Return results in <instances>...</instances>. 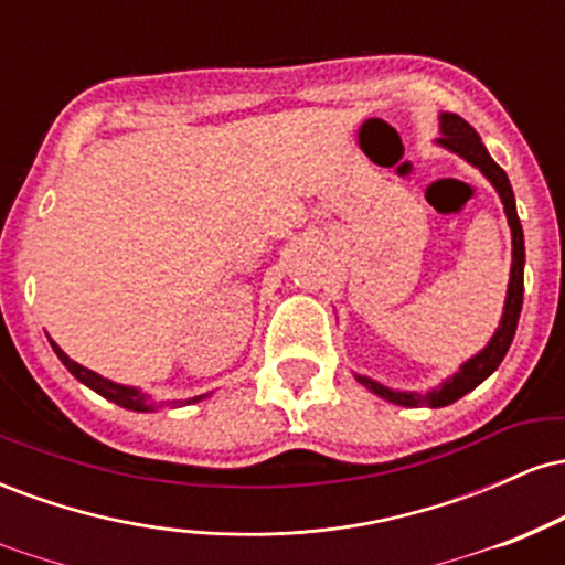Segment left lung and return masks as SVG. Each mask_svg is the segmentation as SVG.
<instances>
[{
  "mask_svg": "<svg viewBox=\"0 0 565 565\" xmlns=\"http://www.w3.org/2000/svg\"><path fill=\"white\" fill-rule=\"evenodd\" d=\"M438 146L449 148L451 153H457V157L470 161L472 167H478V170L489 178V183L497 188L499 199H502L504 204V215H508L510 233H512L510 284H508V297H504L502 321H499L497 332L489 340V345H486L481 353H476L472 359L465 361L457 374H451L449 380H444L438 387H433V391L427 393L393 391V387L382 385L377 380L364 377V374H355V380H359L366 391H372L374 395H380V398L391 401V404H398V406H430V408L449 406L454 401L462 398L465 393H470L472 387L481 385L491 372H497V366L502 364L504 353L510 350V342L512 337H515L518 319H521V305H523V265H526V246H523V228H521V220H518L515 196H512L508 174H504L502 167L489 157V151H486L481 138H478V132L462 119V116L440 114Z\"/></svg>",
  "mask_w": 565,
  "mask_h": 565,
  "instance_id": "obj_1",
  "label": "left lung"
}]
</instances>
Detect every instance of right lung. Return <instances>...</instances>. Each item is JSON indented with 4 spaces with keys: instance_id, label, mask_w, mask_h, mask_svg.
I'll return each instance as SVG.
<instances>
[{
    "instance_id": "add662e5",
    "label": "right lung",
    "mask_w": 565,
    "mask_h": 565,
    "mask_svg": "<svg viewBox=\"0 0 565 565\" xmlns=\"http://www.w3.org/2000/svg\"><path fill=\"white\" fill-rule=\"evenodd\" d=\"M50 345H53V350H55V355H57V359L63 361V366H66L68 372L74 374V377L82 382V385L93 387L95 393H100L103 398L114 401V404L125 406V408H129V412H153V408H157V404H153V401L148 398L146 393L138 391V387L119 385V382H111V380L100 377V374H95L93 369H87V366L76 364V361H71L68 355L63 353V350L57 348L53 340H50ZM201 398H206V393H204V395H193V398H188L185 404H196V401H201Z\"/></svg>"
}]
</instances>
